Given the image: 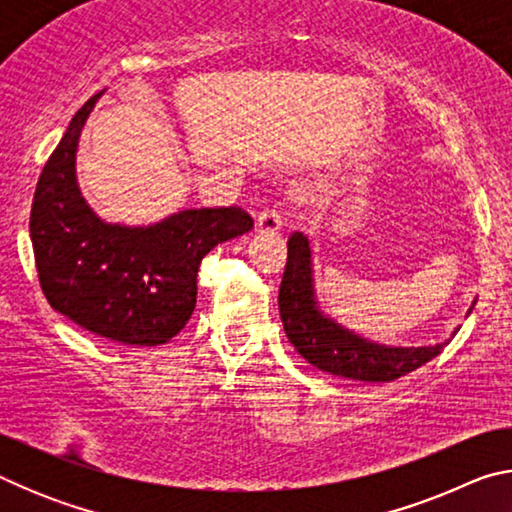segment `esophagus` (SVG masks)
Returning <instances> with one entry per match:
<instances>
[{"label":"esophagus","instance_id":"obj_1","mask_svg":"<svg viewBox=\"0 0 512 512\" xmlns=\"http://www.w3.org/2000/svg\"><path fill=\"white\" fill-rule=\"evenodd\" d=\"M280 228H282V219L275 210H264L255 219V230L262 232V235H268V232H277Z\"/></svg>","mask_w":512,"mask_h":512}]
</instances>
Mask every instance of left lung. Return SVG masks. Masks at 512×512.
I'll list each match as a JSON object with an SVG mask.
<instances>
[{
    "mask_svg": "<svg viewBox=\"0 0 512 512\" xmlns=\"http://www.w3.org/2000/svg\"><path fill=\"white\" fill-rule=\"evenodd\" d=\"M287 246V266H284L277 305L291 345L318 370L345 379L393 381L438 357L456 336L458 327L443 343L424 345V348H391L363 339L320 311L314 293L309 239L302 232H293Z\"/></svg>",
    "mask_w": 512,
    "mask_h": 512,
    "instance_id": "obj_1",
    "label": "left lung"
}]
</instances>
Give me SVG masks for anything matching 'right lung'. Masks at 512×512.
<instances>
[{
	"mask_svg": "<svg viewBox=\"0 0 512 512\" xmlns=\"http://www.w3.org/2000/svg\"><path fill=\"white\" fill-rule=\"evenodd\" d=\"M83 103L42 169L31 205V244L51 307L121 345H162L196 307V275L214 246L253 228L241 207L183 210L153 225L101 221L76 183V149L94 103Z\"/></svg>",
	"mask_w": 512,
	"mask_h": 512,
	"instance_id": "obj_1",
	"label": "right lung"
}]
</instances>
